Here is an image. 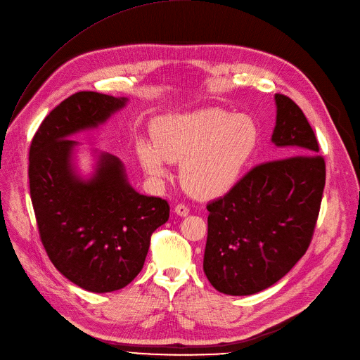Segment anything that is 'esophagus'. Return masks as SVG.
Returning <instances> with one entry per match:
<instances>
[{
	"label": "esophagus",
	"mask_w": 360,
	"mask_h": 360,
	"mask_svg": "<svg viewBox=\"0 0 360 360\" xmlns=\"http://www.w3.org/2000/svg\"><path fill=\"white\" fill-rule=\"evenodd\" d=\"M174 211H175V214H176V215H179V217H186L188 212H189L188 207H186V205H184V204H178V205H175Z\"/></svg>",
	"instance_id": "1"
}]
</instances>
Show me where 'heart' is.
<instances>
[{
    "label": "heart",
    "instance_id": "1",
    "mask_svg": "<svg viewBox=\"0 0 360 360\" xmlns=\"http://www.w3.org/2000/svg\"><path fill=\"white\" fill-rule=\"evenodd\" d=\"M153 141L139 139L136 155L146 175L160 182L169 162H179V181L198 200L224 195L240 179L259 145V126L248 114L205 108L159 118Z\"/></svg>",
    "mask_w": 360,
    "mask_h": 360
}]
</instances>
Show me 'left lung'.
<instances>
[{"instance_id": "left-lung-1", "label": "left lung", "mask_w": 360, "mask_h": 360, "mask_svg": "<svg viewBox=\"0 0 360 360\" xmlns=\"http://www.w3.org/2000/svg\"><path fill=\"white\" fill-rule=\"evenodd\" d=\"M275 104L271 140L288 158L255 166L207 205L202 268L227 295H252L283 278L307 252L317 223L326 163L316 134L291 98L275 94Z\"/></svg>"}]
</instances>
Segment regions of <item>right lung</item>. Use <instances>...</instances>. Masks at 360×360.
Listing matches in <instances>:
<instances>
[{"mask_svg":"<svg viewBox=\"0 0 360 360\" xmlns=\"http://www.w3.org/2000/svg\"><path fill=\"white\" fill-rule=\"evenodd\" d=\"M127 103L92 91L70 95L43 120L30 146V197L46 253L66 279L97 294L139 275L152 233L169 219L167 202L139 194L117 156L92 150L91 175L78 172L81 143L70 137L98 129Z\"/></svg>","mask_w":360,"mask_h":360,"instance_id":"obj_1","label":"right lung"}]
</instances>
